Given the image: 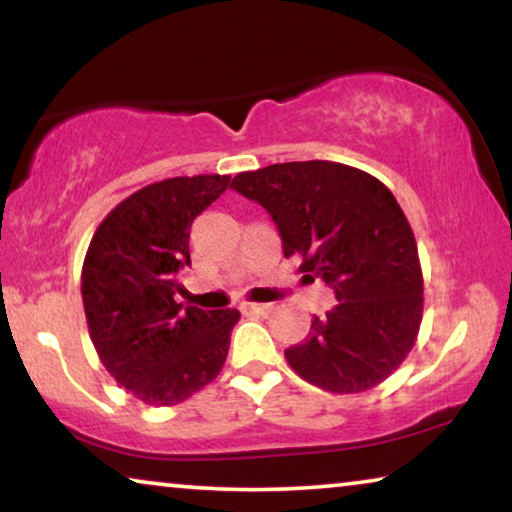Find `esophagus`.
<instances>
[{"instance_id":"1","label":"esophagus","mask_w":512,"mask_h":512,"mask_svg":"<svg viewBox=\"0 0 512 512\" xmlns=\"http://www.w3.org/2000/svg\"><path fill=\"white\" fill-rule=\"evenodd\" d=\"M244 310L254 312V314H261V317H265V314H268L272 307L265 305V303H249V305H244Z\"/></svg>"}]
</instances>
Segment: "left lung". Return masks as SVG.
<instances>
[{
  "label": "left lung",
  "instance_id": "left-lung-1",
  "mask_svg": "<svg viewBox=\"0 0 512 512\" xmlns=\"http://www.w3.org/2000/svg\"><path fill=\"white\" fill-rule=\"evenodd\" d=\"M230 188L272 216L284 256L303 258L300 270L338 298L286 349L289 366L331 394L387 380L415 345L424 303L415 235L389 188L331 160L240 172Z\"/></svg>",
  "mask_w": 512,
  "mask_h": 512
}]
</instances>
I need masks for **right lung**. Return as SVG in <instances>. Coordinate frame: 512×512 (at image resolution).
I'll return each mask as SVG.
<instances>
[{"instance_id":"obj_1","label":"right lung","mask_w":512,"mask_h":512,"mask_svg":"<svg viewBox=\"0 0 512 512\" xmlns=\"http://www.w3.org/2000/svg\"><path fill=\"white\" fill-rule=\"evenodd\" d=\"M228 174L174 177L139 188L90 240L81 296L90 340L109 375L139 401L177 405L226 363L240 312L179 303L191 265V223L228 188Z\"/></svg>"}]
</instances>
